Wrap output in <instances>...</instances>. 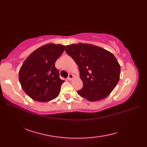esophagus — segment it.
<instances>
[{
    "label": "esophagus",
    "instance_id": "esophagus-1",
    "mask_svg": "<svg viewBox=\"0 0 147 147\" xmlns=\"http://www.w3.org/2000/svg\"><path fill=\"white\" fill-rule=\"evenodd\" d=\"M73 75L72 74H69V76H68V78H67V79L69 80H72L73 79Z\"/></svg>",
    "mask_w": 147,
    "mask_h": 147
}]
</instances>
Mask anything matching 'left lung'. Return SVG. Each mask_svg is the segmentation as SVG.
I'll return each mask as SVG.
<instances>
[{"label": "left lung", "mask_w": 147, "mask_h": 147, "mask_svg": "<svg viewBox=\"0 0 147 147\" xmlns=\"http://www.w3.org/2000/svg\"><path fill=\"white\" fill-rule=\"evenodd\" d=\"M65 51L78 65L83 88L78 95L90 102L105 98L119 80L121 66L111 52L100 47L79 43Z\"/></svg>", "instance_id": "1"}]
</instances>
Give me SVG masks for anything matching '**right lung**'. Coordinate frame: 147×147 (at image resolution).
Segmentation results:
<instances>
[{"label":"right lung","mask_w":147,"mask_h":147,"mask_svg":"<svg viewBox=\"0 0 147 147\" xmlns=\"http://www.w3.org/2000/svg\"><path fill=\"white\" fill-rule=\"evenodd\" d=\"M65 46L48 43L33 52L22 64L19 80L22 88L31 98L47 102L56 98L64 81L59 78L55 62Z\"/></svg>","instance_id":"1"}]
</instances>
